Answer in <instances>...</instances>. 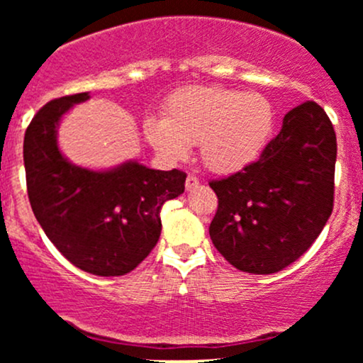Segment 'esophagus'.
Instances as JSON below:
<instances>
[{"mask_svg": "<svg viewBox=\"0 0 363 363\" xmlns=\"http://www.w3.org/2000/svg\"><path fill=\"white\" fill-rule=\"evenodd\" d=\"M198 186H199V179L196 176H191V174H189V176H187V179H186V189L193 191Z\"/></svg>", "mask_w": 363, "mask_h": 363, "instance_id": "34e87169", "label": "esophagus"}]
</instances>
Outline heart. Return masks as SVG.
I'll return each instance as SVG.
<instances>
[{
	"label": "heart",
	"instance_id": "obj_1",
	"mask_svg": "<svg viewBox=\"0 0 363 363\" xmlns=\"http://www.w3.org/2000/svg\"><path fill=\"white\" fill-rule=\"evenodd\" d=\"M274 107L257 91L191 85L169 95L164 119L147 118L145 138L157 153L181 160L198 143L211 172L232 174L256 160L272 140Z\"/></svg>",
	"mask_w": 363,
	"mask_h": 363
}]
</instances>
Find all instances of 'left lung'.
Instances as JSON below:
<instances>
[{
	"label": "left lung",
	"mask_w": 363,
	"mask_h": 363,
	"mask_svg": "<svg viewBox=\"0 0 363 363\" xmlns=\"http://www.w3.org/2000/svg\"><path fill=\"white\" fill-rule=\"evenodd\" d=\"M336 133L320 106L307 101L283 118L261 157L210 181L218 208L210 237L237 269L272 274L314 244L335 201Z\"/></svg>",
	"instance_id": "8db88e82"
}]
</instances>
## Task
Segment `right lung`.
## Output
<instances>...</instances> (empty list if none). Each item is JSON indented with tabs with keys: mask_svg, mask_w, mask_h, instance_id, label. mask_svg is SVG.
Masks as SVG:
<instances>
[{
	"mask_svg": "<svg viewBox=\"0 0 363 363\" xmlns=\"http://www.w3.org/2000/svg\"><path fill=\"white\" fill-rule=\"evenodd\" d=\"M89 91L54 99L34 116L23 138L27 193L37 222L72 264L97 277H121L152 252L160 210L184 193L186 172L138 162L95 172L77 167L57 148V124Z\"/></svg>",
	"mask_w": 363,
	"mask_h": 363,
	"instance_id": "1",
	"label": "right lung"
}]
</instances>
